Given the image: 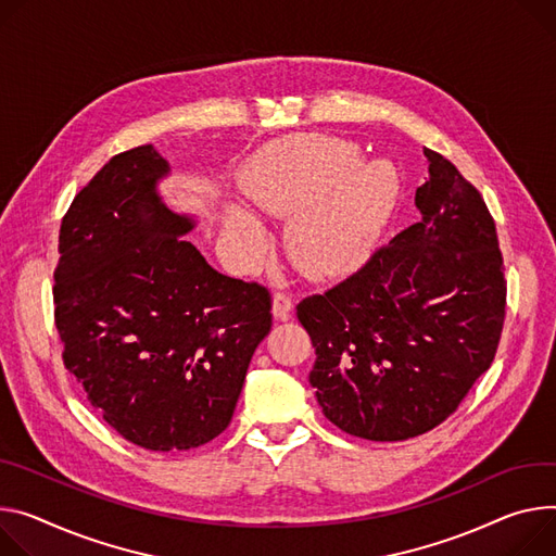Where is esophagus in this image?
I'll use <instances>...</instances> for the list:
<instances>
[{
	"label": "esophagus",
	"instance_id": "1",
	"mask_svg": "<svg viewBox=\"0 0 556 556\" xmlns=\"http://www.w3.org/2000/svg\"><path fill=\"white\" fill-rule=\"evenodd\" d=\"M292 313V296L286 292H275L273 296V317L279 321H286Z\"/></svg>",
	"mask_w": 556,
	"mask_h": 556
}]
</instances>
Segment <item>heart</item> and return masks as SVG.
I'll use <instances>...</instances> for the list:
<instances>
[{"instance_id":"obj_1","label":"heart","mask_w":556,"mask_h":556,"mask_svg":"<svg viewBox=\"0 0 556 556\" xmlns=\"http://www.w3.org/2000/svg\"><path fill=\"white\" fill-rule=\"evenodd\" d=\"M359 150L324 135H294L268 143L241 175L243 194L262 211L292 217L286 235L292 262L313 277H334L362 266L399 197V175L388 162L359 164ZM228 239L245 257L264 245L260 222L232 211Z\"/></svg>"}]
</instances>
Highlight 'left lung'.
Here are the masks:
<instances>
[{"instance_id":"left-lung-1","label":"left lung","mask_w":556,"mask_h":556,"mask_svg":"<svg viewBox=\"0 0 556 556\" xmlns=\"http://www.w3.org/2000/svg\"><path fill=\"white\" fill-rule=\"evenodd\" d=\"M424 153L421 219L296 306L326 419L368 441L443 424L490 368L506 319V268L485 201L452 162Z\"/></svg>"}]
</instances>
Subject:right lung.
Wrapping results in <instances>:
<instances>
[{"instance_id": "obj_1", "label": "right lung", "mask_w": 556, "mask_h": 556, "mask_svg": "<svg viewBox=\"0 0 556 556\" xmlns=\"http://www.w3.org/2000/svg\"><path fill=\"white\" fill-rule=\"evenodd\" d=\"M168 162L146 143L115 155L73 199L60 228L55 326L64 366L126 441L177 452L219 437L273 299L208 266L164 206Z\"/></svg>"}]
</instances>
